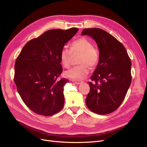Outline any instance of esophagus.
<instances>
[{
	"mask_svg": "<svg viewBox=\"0 0 147 147\" xmlns=\"http://www.w3.org/2000/svg\"><path fill=\"white\" fill-rule=\"evenodd\" d=\"M72 82H74V83H75V84H82V83H83V81H77V80H72Z\"/></svg>",
	"mask_w": 147,
	"mask_h": 147,
	"instance_id": "obj_1",
	"label": "esophagus"
}]
</instances>
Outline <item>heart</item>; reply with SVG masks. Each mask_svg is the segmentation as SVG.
Wrapping results in <instances>:
<instances>
[{
    "label": "heart",
    "instance_id": "1",
    "mask_svg": "<svg viewBox=\"0 0 147 147\" xmlns=\"http://www.w3.org/2000/svg\"><path fill=\"white\" fill-rule=\"evenodd\" d=\"M72 53L73 54H81L79 64L81 65L74 67L65 71L66 77L74 80L80 81L84 79L90 72V67H94L98 64L99 53L93 47L92 42L86 38H80L71 43L70 50L64 47L59 54L61 63L64 67L68 68L72 64Z\"/></svg>",
    "mask_w": 147,
    "mask_h": 147
}]
</instances>
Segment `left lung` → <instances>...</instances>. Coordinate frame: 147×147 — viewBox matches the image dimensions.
Instances as JSON below:
<instances>
[{
    "label": "left lung",
    "instance_id": "left-lung-1",
    "mask_svg": "<svg viewBox=\"0 0 147 147\" xmlns=\"http://www.w3.org/2000/svg\"><path fill=\"white\" fill-rule=\"evenodd\" d=\"M82 34L97 43L99 61L91 77L86 104L92 112L106 115L116 110L131 83V61L123 44L99 28L84 29Z\"/></svg>",
    "mask_w": 147,
    "mask_h": 147
}]
</instances>
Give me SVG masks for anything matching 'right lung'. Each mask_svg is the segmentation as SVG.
I'll return each mask as SVG.
<instances>
[{
	"instance_id": "obj_1",
	"label": "right lung",
	"mask_w": 147,
	"mask_h": 147,
	"mask_svg": "<svg viewBox=\"0 0 147 147\" xmlns=\"http://www.w3.org/2000/svg\"><path fill=\"white\" fill-rule=\"evenodd\" d=\"M78 30L52 29L30 40L16 59L14 82L22 100L34 113L51 116L64 104V86L67 79L57 78L63 72L59 54Z\"/></svg>"
}]
</instances>
